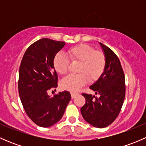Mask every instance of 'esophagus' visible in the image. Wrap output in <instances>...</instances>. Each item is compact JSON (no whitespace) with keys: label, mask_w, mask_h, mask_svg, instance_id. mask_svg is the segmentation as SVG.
Segmentation results:
<instances>
[{"label":"esophagus","mask_w":146,"mask_h":146,"mask_svg":"<svg viewBox=\"0 0 146 146\" xmlns=\"http://www.w3.org/2000/svg\"><path fill=\"white\" fill-rule=\"evenodd\" d=\"M70 95H71V98L73 99V98H76V97L77 96V95H78V92H70Z\"/></svg>","instance_id":"34e87169"}]
</instances>
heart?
I'll return each mask as SVG.
<instances>
[{
	"label": "heart",
	"mask_w": 146,
	"mask_h": 146,
	"mask_svg": "<svg viewBox=\"0 0 146 146\" xmlns=\"http://www.w3.org/2000/svg\"><path fill=\"white\" fill-rule=\"evenodd\" d=\"M68 54L72 61L80 62L78 75H69L60 82L61 89L76 92L90 81H95L104 73L106 58L102 51H95L91 46L82 44L68 50ZM53 67L57 73L64 75L67 73L69 60L64 54L58 52L52 61Z\"/></svg>",
	"instance_id": "b5f03b06"
}]
</instances>
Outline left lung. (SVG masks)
I'll return each instance as SVG.
<instances>
[{
  "label": "left lung",
  "mask_w": 146,
  "mask_h": 146,
  "mask_svg": "<svg viewBox=\"0 0 146 146\" xmlns=\"http://www.w3.org/2000/svg\"><path fill=\"white\" fill-rule=\"evenodd\" d=\"M106 58L104 73L90 88L99 95L82 93L85 104L80 109L83 119L97 128L111 124L121 111L125 98V77L120 61L112 50L100 42Z\"/></svg>",
  "instance_id": "left-lung-1"
}]
</instances>
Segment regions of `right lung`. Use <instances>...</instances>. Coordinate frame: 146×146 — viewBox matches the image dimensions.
<instances>
[{
    "instance_id": "right-lung-1",
    "label": "right lung",
    "mask_w": 146,
    "mask_h": 146,
    "mask_svg": "<svg viewBox=\"0 0 146 146\" xmlns=\"http://www.w3.org/2000/svg\"><path fill=\"white\" fill-rule=\"evenodd\" d=\"M64 42L44 38L26 50L19 70L18 90L26 114L41 127H49L62 118L71 99L68 91L51 98L47 91L56 88L58 76L53 67L54 56Z\"/></svg>"
}]
</instances>
